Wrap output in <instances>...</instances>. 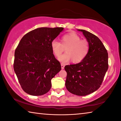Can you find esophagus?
Segmentation results:
<instances>
[{
    "instance_id": "1",
    "label": "esophagus",
    "mask_w": 121,
    "mask_h": 121,
    "mask_svg": "<svg viewBox=\"0 0 121 121\" xmlns=\"http://www.w3.org/2000/svg\"><path fill=\"white\" fill-rule=\"evenodd\" d=\"M61 69H64V68H65V65L64 64H63V63H61Z\"/></svg>"
}]
</instances>
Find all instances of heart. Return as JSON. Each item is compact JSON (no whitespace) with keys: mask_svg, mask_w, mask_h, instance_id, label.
Wrapping results in <instances>:
<instances>
[{"mask_svg":"<svg viewBox=\"0 0 121 121\" xmlns=\"http://www.w3.org/2000/svg\"><path fill=\"white\" fill-rule=\"evenodd\" d=\"M51 47L53 54L56 57L60 56L65 48L66 53L58 59L62 63H66L71 60L74 63L81 62L87 56L90 50L87 40L81 39L80 36L74 32L63 36L61 43L56 39L53 40Z\"/></svg>","mask_w":121,"mask_h":121,"instance_id":"heart-1","label":"heart"}]
</instances>
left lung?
Returning <instances> with one entry per match:
<instances>
[{
  "label": "left lung",
  "instance_id": "left-lung-1",
  "mask_svg": "<svg viewBox=\"0 0 121 121\" xmlns=\"http://www.w3.org/2000/svg\"><path fill=\"white\" fill-rule=\"evenodd\" d=\"M83 32L90 45L89 52L84 60L77 64L67 65L65 87L73 95L84 96L100 87L108 68V55L98 37L85 30Z\"/></svg>",
  "mask_w": 121,
  "mask_h": 121
}]
</instances>
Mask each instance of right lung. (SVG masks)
<instances>
[{
    "mask_svg": "<svg viewBox=\"0 0 121 121\" xmlns=\"http://www.w3.org/2000/svg\"><path fill=\"white\" fill-rule=\"evenodd\" d=\"M62 27L37 28L26 34L15 51L14 70L23 91L42 95L50 91L51 79L61 70L51 43Z\"/></svg>",
    "mask_w": 121,
    "mask_h": 121,
    "instance_id": "obj_1",
    "label": "right lung"
}]
</instances>
